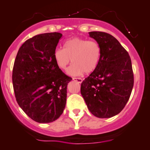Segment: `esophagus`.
Masks as SVG:
<instances>
[{"mask_svg": "<svg viewBox=\"0 0 150 150\" xmlns=\"http://www.w3.org/2000/svg\"><path fill=\"white\" fill-rule=\"evenodd\" d=\"M72 80H75V81L78 82V83H81L82 82H83V79H82V78H72Z\"/></svg>", "mask_w": 150, "mask_h": 150, "instance_id": "obj_1", "label": "esophagus"}]
</instances>
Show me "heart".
Masks as SVG:
<instances>
[{
	"mask_svg": "<svg viewBox=\"0 0 150 150\" xmlns=\"http://www.w3.org/2000/svg\"><path fill=\"white\" fill-rule=\"evenodd\" d=\"M100 56L101 48L97 42L80 37L67 40L63 49H56L53 54L55 63L60 70H66L72 59L74 64L67 71L70 75L92 72L100 62Z\"/></svg>",
	"mask_w": 150,
	"mask_h": 150,
	"instance_id": "obj_1",
	"label": "heart"
}]
</instances>
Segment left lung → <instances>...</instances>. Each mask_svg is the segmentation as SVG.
Returning <instances> with one entry per match:
<instances>
[{
    "instance_id": "obj_1",
    "label": "left lung",
    "mask_w": 150,
    "mask_h": 150,
    "mask_svg": "<svg viewBox=\"0 0 150 150\" xmlns=\"http://www.w3.org/2000/svg\"><path fill=\"white\" fill-rule=\"evenodd\" d=\"M101 56L95 70L81 83L80 92L88 109L98 118H111L124 108L132 93L134 73L127 50L112 35L91 31Z\"/></svg>"
}]
</instances>
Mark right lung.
Wrapping results in <instances>:
<instances>
[{
	"label": "right lung",
	"instance_id": "right-lung-1",
	"mask_svg": "<svg viewBox=\"0 0 150 150\" xmlns=\"http://www.w3.org/2000/svg\"><path fill=\"white\" fill-rule=\"evenodd\" d=\"M62 34H38L26 40L17 53L12 81L16 99L29 117L50 123L64 109L67 87L72 78L57 66L54 50Z\"/></svg>",
	"mask_w": 150,
	"mask_h": 150
}]
</instances>
